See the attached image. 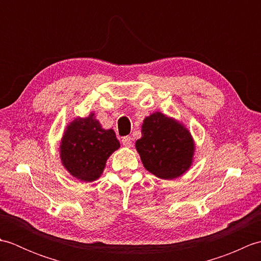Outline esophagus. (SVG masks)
<instances>
[{
    "label": "esophagus",
    "instance_id": "esophagus-1",
    "mask_svg": "<svg viewBox=\"0 0 261 261\" xmlns=\"http://www.w3.org/2000/svg\"><path fill=\"white\" fill-rule=\"evenodd\" d=\"M122 145H123L124 147H127V148L132 147V139H131L130 137L122 138Z\"/></svg>",
    "mask_w": 261,
    "mask_h": 261
}]
</instances>
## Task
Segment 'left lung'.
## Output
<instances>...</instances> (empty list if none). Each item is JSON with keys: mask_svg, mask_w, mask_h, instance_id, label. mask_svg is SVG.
Instances as JSON below:
<instances>
[{"mask_svg": "<svg viewBox=\"0 0 261 261\" xmlns=\"http://www.w3.org/2000/svg\"><path fill=\"white\" fill-rule=\"evenodd\" d=\"M136 149L149 173L162 179H175L191 168L195 141L182 122L162 112L146 116Z\"/></svg>", "mask_w": 261, "mask_h": 261, "instance_id": "1", "label": "left lung"}]
</instances>
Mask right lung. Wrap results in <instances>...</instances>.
<instances>
[{"mask_svg":"<svg viewBox=\"0 0 261 261\" xmlns=\"http://www.w3.org/2000/svg\"><path fill=\"white\" fill-rule=\"evenodd\" d=\"M120 148L112 129H103L91 112L67 124L59 143V157L64 168L76 179L91 182L103 174L107 160Z\"/></svg>","mask_w":261,"mask_h":261,"instance_id":"1","label":"right lung"}]
</instances>
